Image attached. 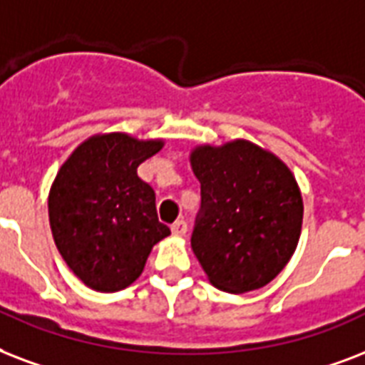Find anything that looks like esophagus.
<instances>
[{"label": "esophagus", "instance_id": "esophagus-1", "mask_svg": "<svg viewBox=\"0 0 365 365\" xmlns=\"http://www.w3.org/2000/svg\"><path fill=\"white\" fill-rule=\"evenodd\" d=\"M186 230H188V225H186L185 221H177L173 222V227H171V232H173V236H185Z\"/></svg>", "mask_w": 365, "mask_h": 365}]
</instances>
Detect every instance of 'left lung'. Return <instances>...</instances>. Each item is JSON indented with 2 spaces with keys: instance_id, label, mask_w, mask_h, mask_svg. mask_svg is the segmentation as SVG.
I'll use <instances>...</instances> for the list:
<instances>
[{
  "instance_id": "left-lung-1",
  "label": "left lung",
  "mask_w": 365,
  "mask_h": 365,
  "mask_svg": "<svg viewBox=\"0 0 365 365\" xmlns=\"http://www.w3.org/2000/svg\"><path fill=\"white\" fill-rule=\"evenodd\" d=\"M202 185L192 251L215 287L247 293L272 282L295 253L303 197L289 168L272 152L236 138L190 152Z\"/></svg>"
}]
</instances>
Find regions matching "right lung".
Listing matches in <instances>:
<instances>
[{"instance_id": "obj_1", "label": "right lung", "mask_w": 365, "mask_h": 365, "mask_svg": "<svg viewBox=\"0 0 365 365\" xmlns=\"http://www.w3.org/2000/svg\"><path fill=\"white\" fill-rule=\"evenodd\" d=\"M162 138L93 135L62 163L49 190V225L68 268L95 291L125 289L152 247L171 234L158 221L156 194L137 168Z\"/></svg>"}]
</instances>
